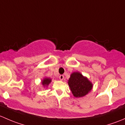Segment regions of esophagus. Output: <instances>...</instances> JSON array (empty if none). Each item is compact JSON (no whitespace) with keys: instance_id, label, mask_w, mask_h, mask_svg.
I'll list each match as a JSON object with an SVG mask.
<instances>
[{"instance_id":"obj_1","label":"esophagus","mask_w":125,"mask_h":125,"mask_svg":"<svg viewBox=\"0 0 125 125\" xmlns=\"http://www.w3.org/2000/svg\"><path fill=\"white\" fill-rule=\"evenodd\" d=\"M59 78H60V80L62 81L63 79H64V76H63V75H60V76H59Z\"/></svg>"}]
</instances>
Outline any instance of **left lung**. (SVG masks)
Here are the masks:
<instances>
[{"instance_id":"8db88e82","label":"left lung","mask_w":125,"mask_h":125,"mask_svg":"<svg viewBox=\"0 0 125 125\" xmlns=\"http://www.w3.org/2000/svg\"><path fill=\"white\" fill-rule=\"evenodd\" d=\"M70 89L75 97H82L87 95L92 90L93 85L87 77L79 72H73L68 80Z\"/></svg>"}]
</instances>
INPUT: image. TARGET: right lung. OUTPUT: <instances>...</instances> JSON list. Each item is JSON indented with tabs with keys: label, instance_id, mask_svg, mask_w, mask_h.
I'll return each mask as SVG.
<instances>
[{
	"label": "right lung",
	"instance_id": "right-lung-1",
	"mask_svg": "<svg viewBox=\"0 0 125 125\" xmlns=\"http://www.w3.org/2000/svg\"><path fill=\"white\" fill-rule=\"evenodd\" d=\"M51 82H52V79L51 78L46 77V78H43V80H42V84L44 88H45V87H48V85Z\"/></svg>",
	"mask_w": 125,
	"mask_h": 125
}]
</instances>
